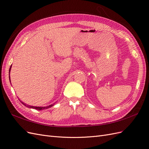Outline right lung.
I'll use <instances>...</instances> for the list:
<instances>
[{"label": "right lung", "instance_id": "1", "mask_svg": "<svg viewBox=\"0 0 149 149\" xmlns=\"http://www.w3.org/2000/svg\"><path fill=\"white\" fill-rule=\"evenodd\" d=\"M11 67H12V65L10 66V68L9 69V75H10V69H11ZM9 80H10V76H9ZM22 102V101H21ZM22 103L23 104L24 106H25L26 107H29V108H32V109H37V110H38V111H40V110H43V109H48V108L51 107L52 106H54V104H55V103L53 104H51L49 106H46V107H36V106H29V105H26L25 104V103H24L23 102H22Z\"/></svg>", "mask_w": 149, "mask_h": 149}]
</instances>
